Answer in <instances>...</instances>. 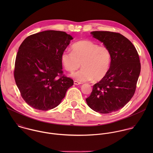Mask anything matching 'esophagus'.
<instances>
[{
    "mask_svg": "<svg viewBox=\"0 0 153 153\" xmlns=\"http://www.w3.org/2000/svg\"><path fill=\"white\" fill-rule=\"evenodd\" d=\"M74 84L75 85H81L82 83H81V82H78V81H74Z\"/></svg>",
    "mask_w": 153,
    "mask_h": 153,
    "instance_id": "obj_1",
    "label": "esophagus"
}]
</instances>
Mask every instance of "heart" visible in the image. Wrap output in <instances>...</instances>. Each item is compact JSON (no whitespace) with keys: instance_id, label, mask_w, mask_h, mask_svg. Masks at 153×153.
<instances>
[{"instance_id":"1","label":"heart","mask_w":153,"mask_h":153,"mask_svg":"<svg viewBox=\"0 0 153 153\" xmlns=\"http://www.w3.org/2000/svg\"><path fill=\"white\" fill-rule=\"evenodd\" d=\"M111 56L107 48L91 41H80L72 46V52H64L61 62L66 71L72 72L81 63L82 69L73 72L71 76L78 81L101 80L106 75L110 65Z\"/></svg>"}]
</instances>
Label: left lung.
<instances>
[{"instance_id": "8db88e82", "label": "left lung", "mask_w": 153, "mask_h": 153, "mask_svg": "<svg viewBox=\"0 0 153 153\" xmlns=\"http://www.w3.org/2000/svg\"><path fill=\"white\" fill-rule=\"evenodd\" d=\"M91 34L109 50L111 64L86 102L96 112L111 113L124 107L135 93L141 71L139 56L131 41L119 33L93 31Z\"/></svg>"}]
</instances>
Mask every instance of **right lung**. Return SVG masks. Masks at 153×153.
<instances>
[{
  "label": "right lung",
  "instance_id": "right-lung-1",
  "mask_svg": "<svg viewBox=\"0 0 153 153\" xmlns=\"http://www.w3.org/2000/svg\"><path fill=\"white\" fill-rule=\"evenodd\" d=\"M72 39L65 32L45 30L29 36L19 46L14 77L23 99L32 108H54L74 85L72 79L62 75L61 62Z\"/></svg>",
  "mask_w": 153,
  "mask_h": 153
}]
</instances>
